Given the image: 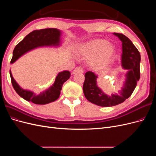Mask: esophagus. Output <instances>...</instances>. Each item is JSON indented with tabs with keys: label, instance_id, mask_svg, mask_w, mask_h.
Returning a JSON list of instances; mask_svg holds the SVG:
<instances>
[{
	"label": "esophagus",
	"instance_id": "esophagus-1",
	"mask_svg": "<svg viewBox=\"0 0 156 156\" xmlns=\"http://www.w3.org/2000/svg\"><path fill=\"white\" fill-rule=\"evenodd\" d=\"M84 72V69L81 66H79V67H77L76 68H75L73 72V74H75V73H83Z\"/></svg>",
	"mask_w": 156,
	"mask_h": 156
}]
</instances>
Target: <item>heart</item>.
<instances>
[{"instance_id": "obj_1", "label": "heart", "mask_w": 156, "mask_h": 156, "mask_svg": "<svg viewBox=\"0 0 156 156\" xmlns=\"http://www.w3.org/2000/svg\"><path fill=\"white\" fill-rule=\"evenodd\" d=\"M77 54L88 58L87 62L90 68L101 69L110 63L115 54V48L105 39L95 38L80 45Z\"/></svg>"}]
</instances>
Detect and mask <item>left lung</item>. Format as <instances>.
Wrapping results in <instances>:
<instances>
[{
    "label": "left lung",
    "mask_w": 156,
    "mask_h": 156,
    "mask_svg": "<svg viewBox=\"0 0 156 156\" xmlns=\"http://www.w3.org/2000/svg\"><path fill=\"white\" fill-rule=\"evenodd\" d=\"M122 42V66L127 69L124 86L119 93L108 96L97 85V75L87 72L84 75L83 92L87 100L94 104L101 107L119 105L130 97L140 79V55L132 41L120 33H113Z\"/></svg>",
    "instance_id": "8db88e82"
}]
</instances>
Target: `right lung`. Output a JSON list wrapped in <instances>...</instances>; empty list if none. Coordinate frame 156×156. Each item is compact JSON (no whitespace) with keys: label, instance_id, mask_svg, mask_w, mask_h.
<instances>
[{"label":"right lung","instance_id":"add662e5","mask_svg":"<svg viewBox=\"0 0 156 156\" xmlns=\"http://www.w3.org/2000/svg\"><path fill=\"white\" fill-rule=\"evenodd\" d=\"M60 35L61 31L56 29H45L31 32L14 48L10 63L13 64L23 55L35 48L60 45ZM10 74L12 86L19 96L28 101L38 105L48 104L57 100L63 84L69 79L71 75L69 71L66 70L58 73L53 85L45 91L36 94L32 91L23 89L13 79L10 70Z\"/></svg>","mask_w":156,"mask_h":156}]
</instances>
